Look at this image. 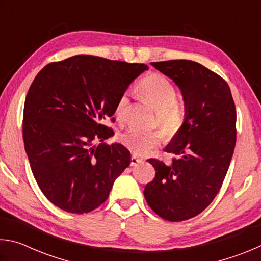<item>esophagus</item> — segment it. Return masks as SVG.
Segmentation results:
<instances>
[{
	"label": "esophagus",
	"mask_w": 261,
	"mask_h": 261,
	"mask_svg": "<svg viewBox=\"0 0 261 261\" xmlns=\"http://www.w3.org/2000/svg\"><path fill=\"white\" fill-rule=\"evenodd\" d=\"M131 166L132 167H136V166H138V165H140V163H143V160H140V159H138V158H136V156H132L131 158Z\"/></svg>",
	"instance_id": "1"
}]
</instances>
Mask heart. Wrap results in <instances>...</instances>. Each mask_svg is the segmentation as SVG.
I'll return each mask as SVG.
<instances>
[{
	"mask_svg": "<svg viewBox=\"0 0 261 261\" xmlns=\"http://www.w3.org/2000/svg\"><path fill=\"white\" fill-rule=\"evenodd\" d=\"M139 92L145 102L158 113L159 123L163 126H173L178 123L180 110L175 103L176 91L169 79L158 73L148 74L138 85ZM129 105V94L123 93L116 103V115L122 117ZM121 143L137 156H144L156 147L161 141V136L156 132H143L127 130L120 136Z\"/></svg>",
	"mask_w": 261,
	"mask_h": 261,
	"instance_id": "heart-1",
	"label": "heart"
}]
</instances>
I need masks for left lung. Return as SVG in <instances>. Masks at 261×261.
Wrapping results in <instances>:
<instances>
[{"instance_id":"left-lung-1","label":"left lung","mask_w":261,"mask_h":261,"mask_svg":"<svg viewBox=\"0 0 261 261\" xmlns=\"http://www.w3.org/2000/svg\"><path fill=\"white\" fill-rule=\"evenodd\" d=\"M179 88L184 120L166 147L170 165L149 159L155 177L144 190L148 206L168 221L201 213L218 194L236 144V108L230 87L219 74L188 60L153 62Z\"/></svg>"}]
</instances>
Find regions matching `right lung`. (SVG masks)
Returning a JSON list of instances; mask_svg holds the SVG:
<instances>
[{
  "label": "right lung",
  "instance_id": "obj_1",
  "mask_svg": "<svg viewBox=\"0 0 261 261\" xmlns=\"http://www.w3.org/2000/svg\"><path fill=\"white\" fill-rule=\"evenodd\" d=\"M145 70L146 64L76 55L46 65L34 78L24 105V146L39 188L59 208L95 210L130 165L122 144L102 143L114 131L101 122Z\"/></svg>",
  "mask_w": 261,
  "mask_h": 261
}]
</instances>
